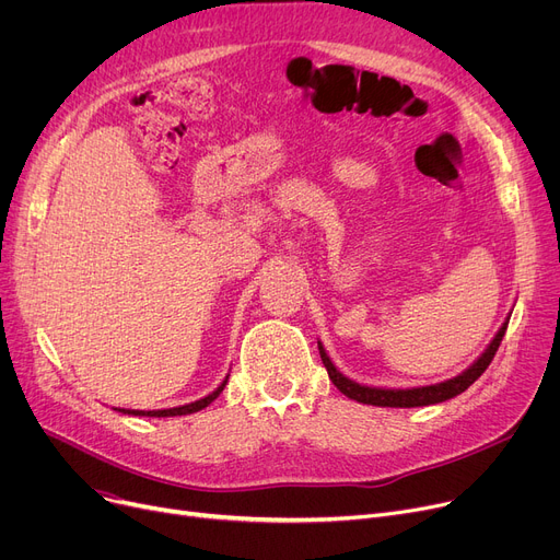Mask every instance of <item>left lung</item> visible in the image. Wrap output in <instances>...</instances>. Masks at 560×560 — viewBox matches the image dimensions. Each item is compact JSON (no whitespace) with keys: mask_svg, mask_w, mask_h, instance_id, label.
Segmentation results:
<instances>
[{"mask_svg":"<svg viewBox=\"0 0 560 560\" xmlns=\"http://www.w3.org/2000/svg\"><path fill=\"white\" fill-rule=\"evenodd\" d=\"M509 319H504V325L499 327V331L494 334V338L490 340V345L483 349V354L469 365L465 372H460L454 378L447 381H440V384H431V386H420V388H372V386H363L357 384V381L347 378L329 359L327 349L322 347V342L317 340V349H319V359L325 363L329 378L334 381V386L347 395L349 399H357L361 404H370V406H390V408H416V406H431V404H440V401H447L460 393H465L469 386L475 384V381L486 372V368L490 365V361L494 359L499 342H502L506 327H509Z\"/></svg>","mask_w":560,"mask_h":560,"instance_id":"8db88e82","label":"left lung"}]
</instances>
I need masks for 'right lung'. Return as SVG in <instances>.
Here are the masks:
<instances>
[{"label": "right lung", "instance_id": "add662e5", "mask_svg": "<svg viewBox=\"0 0 560 560\" xmlns=\"http://www.w3.org/2000/svg\"><path fill=\"white\" fill-rule=\"evenodd\" d=\"M226 381H229V374L224 376L222 384H220L211 395H206V397H201V399H197V401H190V404H186V406L161 408V410H133V408H115V410H120V413H127V416H140V418H174V416L197 413V410L206 408V406H209L211 401H215V399L220 397V393H222V390H224V386H226Z\"/></svg>", "mask_w": 560, "mask_h": 560}]
</instances>
